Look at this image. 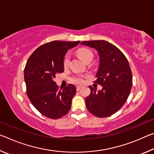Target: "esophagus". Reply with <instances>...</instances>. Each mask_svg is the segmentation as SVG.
Listing matches in <instances>:
<instances>
[{
    "mask_svg": "<svg viewBox=\"0 0 154 154\" xmlns=\"http://www.w3.org/2000/svg\"><path fill=\"white\" fill-rule=\"evenodd\" d=\"M76 89H77V91H79L81 89H82V87H81V86H77L76 87Z\"/></svg>",
    "mask_w": 154,
    "mask_h": 154,
    "instance_id": "1",
    "label": "esophagus"
}]
</instances>
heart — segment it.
<instances>
[{
    "label": "heart",
    "mask_w": 154,
    "mask_h": 154,
    "mask_svg": "<svg viewBox=\"0 0 154 154\" xmlns=\"http://www.w3.org/2000/svg\"><path fill=\"white\" fill-rule=\"evenodd\" d=\"M78 54L85 62H87L90 60H92L94 57V54L92 51L88 49L83 48L79 49L78 51ZM70 60H71V56L69 53L65 54L63 59V65L64 68H67L70 64ZM88 75H74L71 77V82L75 84H83L85 82V79L88 78Z\"/></svg>",
    "instance_id": "b5f03b06"
}]
</instances>
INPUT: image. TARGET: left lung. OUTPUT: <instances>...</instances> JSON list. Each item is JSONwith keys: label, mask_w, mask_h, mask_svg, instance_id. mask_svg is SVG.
Here are the masks:
<instances>
[{"label": "left lung", "mask_w": 154, "mask_h": 154, "mask_svg": "<svg viewBox=\"0 0 154 154\" xmlns=\"http://www.w3.org/2000/svg\"><path fill=\"white\" fill-rule=\"evenodd\" d=\"M82 45L98 51L100 65L94 81L103 89L96 92L90 86V94L85 98L88 110L98 118L111 116L127 100L132 84V75L126 56L113 44L106 41H83Z\"/></svg>", "instance_id": "1"}]
</instances>
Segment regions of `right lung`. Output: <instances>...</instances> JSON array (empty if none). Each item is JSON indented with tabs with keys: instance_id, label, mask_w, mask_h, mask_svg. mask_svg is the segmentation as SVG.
<instances>
[{
	"instance_id": "right-lung-1",
	"label": "right lung",
	"mask_w": 154,
	"mask_h": 154,
	"mask_svg": "<svg viewBox=\"0 0 154 154\" xmlns=\"http://www.w3.org/2000/svg\"><path fill=\"white\" fill-rule=\"evenodd\" d=\"M80 41H54L43 44L31 54L24 69V80L28 98L33 106L50 119H59L71 107L76 88L69 84L59 90L56 75L64 72L63 59L68 49Z\"/></svg>"
}]
</instances>
